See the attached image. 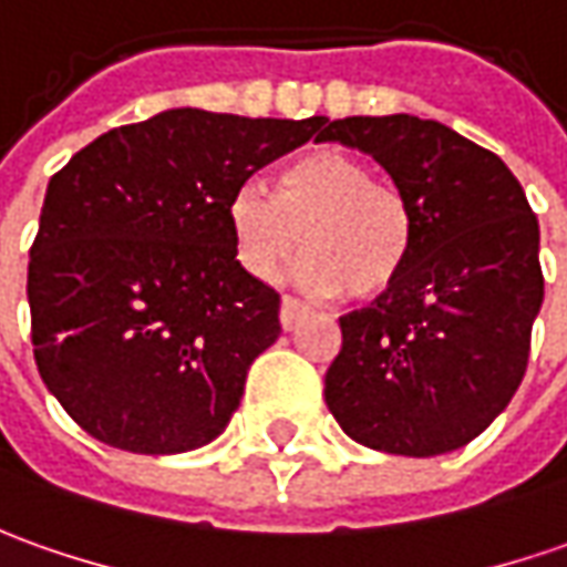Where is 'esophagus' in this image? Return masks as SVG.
<instances>
[{
  "label": "esophagus",
  "instance_id": "esophagus-1",
  "mask_svg": "<svg viewBox=\"0 0 567 567\" xmlns=\"http://www.w3.org/2000/svg\"><path fill=\"white\" fill-rule=\"evenodd\" d=\"M307 313V307L298 298H282V310H279V322H282L285 332H291L300 322V316Z\"/></svg>",
  "mask_w": 567,
  "mask_h": 567
}]
</instances>
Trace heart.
<instances>
[{
	"mask_svg": "<svg viewBox=\"0 0 567 567\" xmlns=\"http://www.w3.org/2000/svg\"><path fill=\"white\" fill-rule=\"evenodd\" d=\"M238 260L257 279H279L303 245L300 279L319 295L384 298L413 260L415 219L400 188L344 148L295 157L279 188L248 179L229 202Z\"/></svg>",
	"mask_w": 567,
	"mask_h": 567,
	"instance_id": "obj_1",
	"label": "heart"
}]
</instances>
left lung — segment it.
Wrapping results in <instances>:
<instances>
[{
    "label": "left lung",
    "instance_id": "1",
    "mask_svg": "<svg viewBox=\"0 0 567 567\" xmlns=\"http://www.w3.org/2000/svg\"><path fill=\"white\" fill-rule=\"evenodd\" d=\"M329 142L372 154L415 219L403 279L338 319L326 403L357 444L437 456L475 441L525 379L543 303L540 229L494 152L410 114L344 117Z\"/></svg>",
    "mask_w": 567,
    "mask_h": 567
}]
</instances>
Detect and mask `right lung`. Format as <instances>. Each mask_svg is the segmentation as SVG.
<instances>
[{
  "instance_id": "right-lung-1",
  "label": "right lung",
  "mask_w": 567,
  "mask_h": 567,
  "mask_svg": "<svg viewBox=\"0 0 567 567\" xmlns=\"http://www.w3.org/2000/svg\"><path fill=\"white\" fill-rule=\"evenodd\" d=\"M326 117L164 111L49 179L27 300L45 388L95 441L167 456L210 444L279 338V291L235 260L229 202Z\"/></svg>"
}]
</instances>
